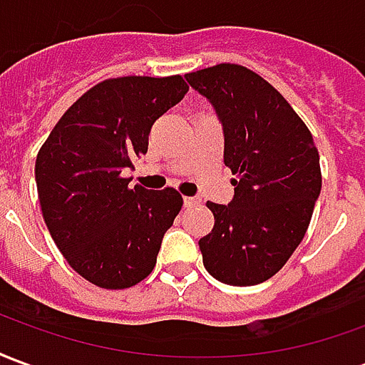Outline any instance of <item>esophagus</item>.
<instances>
[{
    "mask_svg": "<svg viewBox=\"0 0 365 365\" xmlns=\"http://www.w3.org/2000/svg\"><path fill=\"white\" fill-rule=\"evenodd\" d=\"M201 203L199 197H183V207H195Z\"/></svg>",
    "mask_w": 365,
    "mask_h": 365,
    "instance_id": "1",
    "label": "esophagus"
}]
</instances>
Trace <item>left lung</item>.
I'll return each instance as SVG.
<instances>
[{"mask_svg":"<svg viewBox=\"0 0 365 365\" xmlns=\"http://www.w3.org/2000/svg\"><path fill=\"white\" fill-rule=\"evenodd\" d=\"M213 105L225 138V166L237 174L229 205L207 203L213 230L199 240L203 266L229 285H256L289 260L321 195L313 136L264 78L237 64L185 74Z\"/></svg>","mask_w":365,"mask_h":365,"instance_id":"left-lung-1","label":"left lung"}]
</instances>
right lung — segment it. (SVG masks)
Masks as SVG:
<instances>
[{
  "mask_svg": "<svg viewBox=\"0 0 365 365\" xmlns=\"http://www.w3.org/2000/svg\"><path fill=\"white\" fill-rule=\"evenodd\" d=\"M182 76H128L86 91L38 150L43 217L68 264L105 289L143 282L183 205L172 187H128L123 178L148 150L154 120L187 93Z\"/></svg>",
  "mask_w": 365,
  "mask_h": 365,
  "instance_id": "1",
  "label": "right lung"
}]
</instances>
